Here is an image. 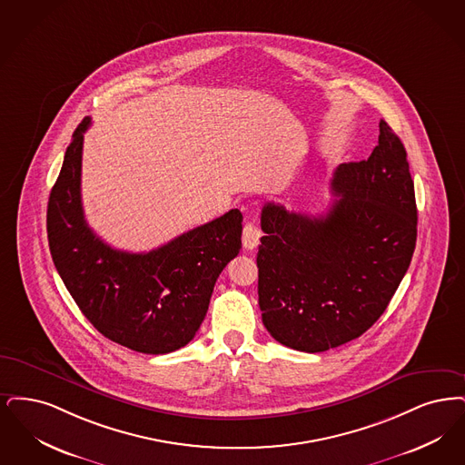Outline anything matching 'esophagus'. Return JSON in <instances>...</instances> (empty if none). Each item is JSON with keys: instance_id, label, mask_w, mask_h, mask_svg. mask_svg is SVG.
Returning <instances> with one entry per match:
<instances>
[{"instance_id": "obj_1", "label": "esophagus", "mask_w": 465, "mask_h": 465, "mask_svg": "<svg viewBox=\"0 0 465 465\" xmlns=\"http://www.w3.org/2000/svg\"><path fill=\"white\" fill-rule=\"evenodd\" d=\"M261 240V229L253 223H248L242 229V246L246 250H253Z\"/></svg>"}]
</instances>
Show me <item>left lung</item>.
I'll return each instance as SVG.
<instances>
[{"mask_svg":"<svg viewBox=\"0 0 465 465\" xmlns=\"http://www.w3.org/2000/svg\"><path fill=\"white\" fill-rule=\"evenodd\" d=\"M368 160L343 163L324 215L262 208L259 305L286 347L323 352L358 339L384 314L417 242V204L403 142L381 122Z\"/></svg>","mask_w":465,"mask_h":465,"instance_id":"8db88e82","label":"left lung"}]
</instances>
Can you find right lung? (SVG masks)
Returning <instances> with one entry per match:
<instances>
[{
  "mask_svg": "<svg viewBox=\"0 0 465 465\" xmlns=\"http://www.w3.org/2000/svg\"><path fill=\"white\" fill-rule=\"evenodd\" d=\"M84 118L73 134L52 187L46 231L54 263L84 318L104 337L143 354L191 342L215 282L242 248L238 208L147 253L122 252L88 227L81 204Z\"/></svg>",
  "mask_w": 465,
  "mask_h": 465,
  "instance_id": "add662e5",
  "label": "right lung"
}]
</instances>
